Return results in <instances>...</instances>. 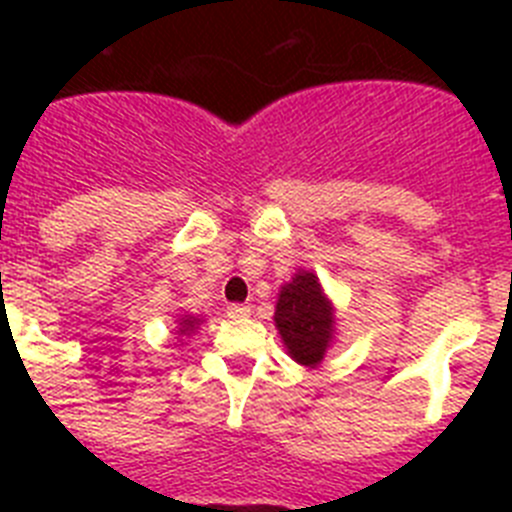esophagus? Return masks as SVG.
Listing matches in <instances>:
<instances>
[{"label": "esophagus", "mask_w": 512, "mask_h": 512, "mask_svg": "<svg viewBox=\"0 0 512 512\" xmlns=\"http://www.w3.org/2000/svg\"><path fill=\"white\" fill-rule=\"evenodd\" d=\"M228 315H230V318L243 320V318H248V315H251V307H248V305H230Z\"/></svg>", "instance_id": "esophagus-1"}]
</instances>
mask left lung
<instances>
[{"label":"left lung","mask_w":512,"mask_h":512,"mask_svg":"<svg viewBox=\"0 0 512 512\" xmlns=\"http://www.w3.org/2000/svg\"><path fill=\"white\" fill-rule=\"evenodd\" d=\"M274 325L287 354L307 369H318L336 341V307L325 295L318 274L297 269L289 282L279 287Z\"/></svg>","instance_id":"obj_1"}]
</instances>
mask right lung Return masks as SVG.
<instances>
[{"mask_svg":"<svg viewBox=\"0 0 512 512\" xmlns=\"http://www.w3.org/2000/svg\"><path fill=\"white\" fill-rule=\"evenodd\" d=\"M200 325H202L200 315H179V318H176L174 333L179 338H187L189 333H194V330L200 328Z\"/></svg>","mask_w":512,"mask_h":512,"instance_id":"1","label":"right lung"}]
</instances>
